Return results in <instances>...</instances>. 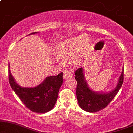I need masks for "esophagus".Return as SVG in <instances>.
I'll use <instances>...</instances> for the list:
<instances>
[{
  "label": "esophagus",
  "mask_w": 133,
  "mask_h": 133,
  "mask_svg": "<svg viewBox=\"0 0 133 133\" xmlns=\"http://www.w3.org/2000/svg\"><path fill=\"white\" fill-rule=\"evenodd\" d=\"M72 76V74L69 71H66L64 72L63 74V78L64 79H68L69 77Z\"/></svg>",
  "instance_id": "34e87169"
}]
</instances>
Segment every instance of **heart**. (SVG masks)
Segmentation results:
<instances>
[{
    "instance_id": "heart-1",
    "label": "heart",
    "mask_w": 133,
    "mask_h": 133,
    "mask_svg": "<svg viewBox=\"0 0 133 133\" xmlns=\"http://www.w3.org/2000/svg\"><path fill=\"white\" fill-rule=\"evenodd\" d=\"M89 45V39L84 35L71 38L57 44L56 57L60 60L71 58L72 63L78 64L82 61Z\"/></svg>"
}]
</instances>
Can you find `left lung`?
Instances as JSON below:
<instances>
[{
    "label": "left lung",
    "mask_w": 133,
    "mask_h": 133,
    "mask_svg": "<svg viewBox=\"0 0 133 133\" xmlns=\"http://www.w3.org/2000/svg\"><path fill=\"white\" fill-rule=\"evenodd\" d=\"M74 74L77 81L76 96L78 103L83 110L89 112H97L106 108L119 92L124 81V69H123L115 89L109 92H97L92 91L88 87L82 68L77 69Z\"/></svg>",
    "instance_id": "left-lung-1"
}]
</instances>
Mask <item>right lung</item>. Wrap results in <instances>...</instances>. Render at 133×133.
I'll return each mask as SVG.
<instances>
[{
    "mask_svg": "<svg viewBox=\"0 0 133 133\" xmlns=\"http://www.w3.org/2000/svg\"><path fill=\"white\" fill-rule=\"evenodd\" d=\"M35 33L36 32L30 34ZM62 75L63 73L61 72L56 76L47 77L41 84L34 88H23L15 81L10 73L9 63V81L10 86L24 104L34 112L45 113L52 109L63 82Z\"/></svg>",
    "mask_w": 133,
    "mask_h": 133,
    "instance_id": "1",
    "label": "right lung"
}]
</instances>
